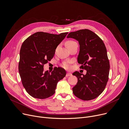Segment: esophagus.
<instances>
[{"mask_svg": "<svg viewBox=\"0 0 129 129\" xmlns=\"http://www.w3.org/2000/svg\"><path fill=\"white\" fill-rule=\"evenodd\" d=\"M72 76V74L71 73H67L66 74V76L67 77H69V76Z\"/></svg>", "mask_w": 129, "mask_h": 129, "instance_id": "34e87169", "label": "esophagus"}]
</instances>
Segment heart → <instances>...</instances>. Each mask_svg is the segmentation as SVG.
Returning <instances> with one entry per match:
<instances>
[{
	"label": "heart",
	"instance_id": "1",
	"mask_svg": "<svg viewBox=\"0 0 129 129\" xmlns=\"http://www.w3.org/2000/svg\"><path fill=\"white\" fill-rule=\"evenodd\" d=\"M77 44L76 42H75V41H73V40H67L66 42V45L67 46V47L69 49L70 48H71L72 47H73L74 45H75V44ZM63 66L65 68H68L69 67V65L68 63L67 62H65L63 63Z\"/></svg>",
	"mask_w": 129,
	"mask_h": 129
}]
</instances>
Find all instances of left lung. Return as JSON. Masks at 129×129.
<instances>
[{"label":"left lung","mask_w":129,"mask_h":129,"mask_svg":"<svg viewBox=\"0 0 129 129\" xmlns=\"http://www.w3.org/2000/svg\"><path fill=\"white\" fill-rule=\"evenodd\" d=\"M67 38L79 42L78 62L80 68L87 71L83 76L79 72L73 74L78 78L74 94L83 100L94 99L103 91L109 80L110 66L105 46L96 33L86 29L70 32Z\"/></svg>","instance_id":"left-lung-1"}]
</instances>
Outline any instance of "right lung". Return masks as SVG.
I'll return each mask as SVG.
<instances>
[{
    "mask_svg": "<svg viewBox=\"0 0 129 129\" xmlns=\"http://www.w3.org/2000/svg\"><path fill=\"white\" fill-rule=\"evenodd\" d=\"M67 34L38 32L23 42L18 71L22 85L31 96L44 99L52 96L57 82L66 76L62 67H56L51 73L48 71L44 72V65L51 61L57 46Z\"/></svg>",
    "mask_w": 129,
    "mask_h": 129,
    "instance_id": "add662e5",
    "label": "right lung"
}]
</instances>
